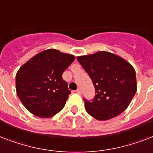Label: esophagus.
I'll list each match as a JSON object with an SVG mask.
<instances>
[{
  "label": "esophagus",
  "instance_id": "1",
  "mask_svg": "<svg viewBox=\"0 0 153 153\" xmlns=\"http://www.w3.org/2000/svg\"><path fill=\"white\" fill-rule=\"evenodd\" d=\"M76 93H78V94H81V90L80 88H78V89L76 90Z\"/></svg>",
  "mask_w": 153,
  "mask_h": 153
}]
</instances>
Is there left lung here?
I'll use <instances>...</instances> for the list:
<instances>
[{
    "label": "left lung",
    "instance_id": "8db88e82",
    "mask_svg": "<svg viewBox=\"0 0 153 153\" xmlns=\"http://www.w3.org/2000/svg\"><path fill=\"white\" fill-rule=\"evenodd\" d=\"M95 88L92 100L84 99L87 112L98 120L112 119L129 105L137 92L134 68L123 58L101 51L78 56Z\"/></svg>",
    "mask_w": 153,
    "mask_h": 153
}]
</instances>
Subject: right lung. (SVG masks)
Returning <instances> with one entry per match:
<instances>
[{
  "mask_svg": "<svg viewBox=\"0 0 153 153\" xmlns=\"http://www.w3.org/2000/svg\"><path fill=\"white\" fill-rule=\"evenodd\" d=\"M74 59L70 54L48 49L20 68L16 76V94L31 113L48 118L65 107L71 91L62 74Z\"/></svg>",
  "mask_w": 153,
  "mask_h": 153,
  "instance_id": "right-lung-1",
  "label": "right lung"
}]
</instances>
